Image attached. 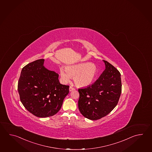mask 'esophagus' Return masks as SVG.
<instances>
[{
	"mask_svg": "<svg viewBox=\"0 0 152 152\" xmlns=\"http://www.w3.org/2000/svg\"><path fill=\"white\" fill-rule=\"evenodd\" d=\"M74 90H75V88H74L72 87H69V91H74Z\"/></svg>",
	"mask_w": 152,
	"mask_h": 152,
	"instance_id": "obj_1",
	"label": "esophagus"
}]
</instances>
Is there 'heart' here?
I'll return each mask as SVG.
<instances>
[{"instance_id": "obj_1", "label": "heart", "mask_w": 152, "mask_h": 152, "mask_svg": "<svg viewBox=\"0 0 152 152\" xmlns=\"http://www.w3.org/2000/svg\"><path fill=\"white\" fill-rule=\"evenodd\" d=\"M97 73L96 65L89 62H84L69 65L64 68L61 67L59 74L62 80L67 82L74 77L75 83L80 87L90 86L94 81Z\"/></svg>"}]
</instances>
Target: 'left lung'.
Returning a JSON list of instances; mask_svg holds the SVG:
<instances>
[{
	"label": "left lung",
	"mask_w": 152,
	"mask_h": 152,
	"mask_svg": "<svg viewBox=\"0 0 152 152\" xmlns=\"http://www.w3.org/2000/svg\"><path fill=\"white\" fill-rule=\"evenodd\" d=\"M105 70L93 84L79 89L78 109L85 118L97 120L105 116L118 104L122 90L121 74L103 60Z\"/></svg>",
	"instance_id": "obj_1"
}]
</instances>
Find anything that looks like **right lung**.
Listing matches in <instances>:
<instances>
[{
    "instance_id": "obj_1",
    "label": "right lung",
    "mask_w": 152,
    "mask_h": 152,
    "mask_svg": "<svg viewBox=\"0 0 152 152\" xmlns=\"http://www.w3.org/2000/svg\"><path fill=\"white\" fill-rule=\"evenodd\" d=\"M44 59H38L25 65L18 83L21 102L38 118L57 113L69 93V86L60 83L58 74L44 67Z\"/></svg>"
}]
</instances>
